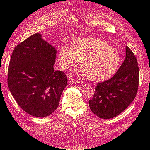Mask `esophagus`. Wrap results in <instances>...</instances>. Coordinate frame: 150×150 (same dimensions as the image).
<instances>
[{
    "label": "esophagus",
    "mask_w": 150,
    "mask_h": 150,
    "mask_svg": "<svg viewBox=\"0 0 150 150\" xmlns=\"http://www.w3.org/2000/svg\"><path fill=\"white\" fill-rule=\"evenodd\" d=\"M69 82H70V83H76V84L79 83L78 80H74V79H72V78L69 79Z\"/></svg>",
    "instance_id": "34e87169"
}]
</instances>
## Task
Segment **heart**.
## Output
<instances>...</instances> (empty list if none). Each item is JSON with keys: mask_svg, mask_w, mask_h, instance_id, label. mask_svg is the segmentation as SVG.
I'll return each instance as SVG.
<instances>
[{"mask_svg": "<svg viewBox=\"0 0 150 150\" xmlns=\"http://www.w3.org/2000/svg\"><path fill=\"white\" fill-rule=\"evenodd\" d=\"M59 64L64 69L81 61V72L93 81H101L114 74L120 64L118 51L105 40L96 38L75 39L72 47L63 45L59 52Z\"/></svg>", "mask_w": 150, "mask_h": 150, "instance_id": "1", "label": "heart"}]
</instances>
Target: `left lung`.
<instances>
[{"mask_svg":"<svg viewBox=\"0 0 150 150\" xmlns=\"http://www.w3.org/2000/svg\"><path fill=\"white\" fill-rule=\"evenodd\" d=\"M139 76L137 58L126 46V57L116 73L111 79L97 84L93 98L89 101L91 110L103 119L119 115L137 96Z\"/></svg>","mask_w":150,"mask_h":150,"instance_id":"8db88e82","label":"left lung"}]
</instances>
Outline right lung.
<instances>
[{
	"label": "right lung",
	"instance_id": "1",
	"mask_svg": "<svg viewBox=\"0 0 150 150\" xmlns=\"http://www.w3.org/2000/svg\"><path fill=\"white\" fill-rule=\"evenodd\" d=\"M56 50L40 34L30 35L13 49L7 84L17 103L28 114L47 117L57 108L67 78L54 71Z\"/></svg>",
	"mask_w": 150,
	"mask_h": 150
}]
</instances>
